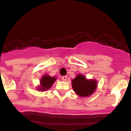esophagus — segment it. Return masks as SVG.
Here are the masks:
<instances>
[{
    "mask_svg": "<svg viewBox=\"0 0 131 131\" xmlns=\"http://www.w3.org/2000/svg\"><path fill=\"white\" fill-rule=\"evenodd\" d=\"M67 78H68V77H67L66 75L63 76V77H62V81H66L67 80Z\"/></svg>",
    "mask_w": 131,
    "mask_h": 131,
    "instance_id": "esophagus-1",
    "label": "esophagus"
}]
</instances>
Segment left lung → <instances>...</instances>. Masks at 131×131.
Here are the masks:
<instances>
[{
  "instance_id": "left-lung-1",
  "label": "left lung",
  "mask_w": 131,
  "mask_h": 131,
  "mask_svg": "<svg viewBox=\"0 0 131 131\" xmlns=\"http://www.w3.org/2000/svg\"><path fill=\"white\" fill-rule=\"evenodd\" d=\"M73 90L80 97L91 96L95 92L98 86L96 79H88L82 74H77L75 78L71 80Z\"/></svg>"
}]
</instances>
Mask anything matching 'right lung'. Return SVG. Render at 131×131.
<instances>
[{
    "instance_id": "right-lung-1",
    "label": "right lung",
    "mask_w": 131,
    "mask_h": 131,
    "mask_svg": "<svg viewBox=\"0 0 131 131\" xmlns=\"http://www.w3.org/2000/svg\"><path fill=\"white\" fill-rule=\"evenodd\" d=\"M56 80V77H51L47 74H45L40 79V85L37 87L39 91H47L52 87L54 82Z\"/></svg>"
}]
</instances>
